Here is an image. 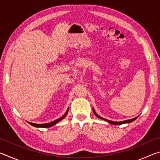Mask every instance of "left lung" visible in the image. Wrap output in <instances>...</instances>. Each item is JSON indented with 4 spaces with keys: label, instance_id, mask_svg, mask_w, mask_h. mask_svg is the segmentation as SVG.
Listing matches in <instances>:
<instances>
[{
    "label": "left lung",
    "instance_id": "left-lung-1",
    "mask_svg": "<svg viewBox=\"0 0 160 160\" xmlns=\"http://www.w3.org/2000/svg\"><path fill=\"white\" fill-rule=\"evenodd\" d=\"M92 111H93V112H94V115H95L97 118H100V119H102V120H104V121H107L108 123H111V124H113V125H121V124L131 123V122H132V121H134L135 120V119H136L138 117V116H136V117H135V118H131V119H128V120H125V121H112L108 120V119H106V118H102V116H99V115L97 114V113L95 112V111H94V108H92Z\"/></svg>",
    "mask_w": 160,
    "mask_h": 160
}]
</instances>
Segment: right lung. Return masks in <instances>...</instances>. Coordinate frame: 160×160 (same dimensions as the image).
<instances>
[{"label": "right lung", "mask_w": 160, "mask_h": 160, "mask_svg": "<svg viewBox=\"0 0 160 160\" xmlns=\"http://www.w3.org/2000/svg\"><path fill=\"white\" fill-rule=\"evenodd\" d=\"M68 109L66 110V112L65 113V114L61 116V118H59L58 119H56V120H54L53 121H51L50 123H41V124H38V123H32V122H28L32 125V126L34 127H36V128H50V127L53 126L54 125H56V123H58L59 121H61V120H63V119L66 117L68 114Z\"/></svg>", "instance_id": "right-lung-1"}]
</instances>
